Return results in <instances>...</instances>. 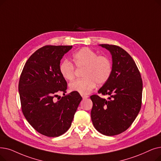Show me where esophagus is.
<instances>
[{
	"label": "esophagus",
	"mask_w": 161,
	"mask_h": 161,
	"mask_svg": "<svg viewBox=\"0 0 161 161\" xmlns=\"http://www.w3.org/2000/svg\"><path fill=\"white\" fill-rule=\"evenodd\" d=\"M82 98H83V99H87V98H88V96H87V95H83Z\"/></svg>",
	"instance_id": "34e87169"
}]
</instances>
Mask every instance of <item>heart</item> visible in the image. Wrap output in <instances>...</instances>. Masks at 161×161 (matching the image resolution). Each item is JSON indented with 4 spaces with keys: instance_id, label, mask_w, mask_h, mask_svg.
I'll return each mask as SVG.
<instances>
[{
    "instance_id": "b5f03b06",
    "label": "heart",
    "mask_w": 161,
    "mask_h": 161,
    "mask_svg": "<svg viewBox=\"0 0 161 161\" xmlns=\"http://www.w3.org/2000/svg\"><path fill=\"white\" fill-rule=\"evenodd\" d=\"M77 68H84L82 76L69 83V89L81 95L89 94L95 88L96 83L102 85L108 81L113 72L110 59L104 55H99L89 48H82L72 55ZM59 72L65 80H72L75 77V67L71 62L64 60L59 64Z\"/></svg>"
}]
</instances>
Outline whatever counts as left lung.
<instances>
[{"label": "left lung", "instance_id": "obj_1", "mask_svg": "<svg viewBox=\"0 0 161 161\" xmlns=\"http://www.w3.org/2000/svg\"><path fill=\"white\" fill-rule=\"evenodd\" d=\"M113 58L110 79L90 97L93 102L91 117L95 129L101 134L116 136L126 130L134 122L142 107L143 82L141 74L131 56L119 46L101 44Z\"/></svg>", "mask_w": 161, "mask_h": 161}]
</instances>
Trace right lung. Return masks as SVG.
Here are the masks:
<instances>
[{
    "mask_svg": "<svg viewBox=\"0 0 161 161\" xmlns=\"http://www.w3.org/2000/svg\"><path fill=\"white\" fill-rule=\"evenodd\" d=\"M72 48L45 45L25 62L20 75L18 90L22 113L41 134L58 137L71 126L82 97L72 92L65 95L67 82L59 72L62 57ZM62 93L64 96H58Z\"/></svg>",
    "mask_w": 161,
    "mask_h": 161,
    "instance_id": "add662e5",
    "label": "right lung"
}]
</instances>
